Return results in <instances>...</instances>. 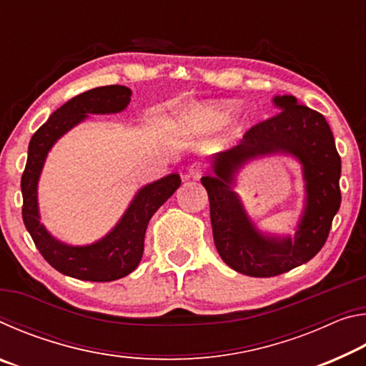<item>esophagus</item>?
Returning a JSON list of instances; mask_svg holds the SVG:
<instances>
[{
	"label": "esophagus",
	"mask_w": 366,
	"mask_h": 366,
	"mask_svg": "<svg viewBox=\"0 0 366 366\" xmlns=\"http://www.w3.org/2000/svg\"><path fill=\"white\" fill-rule=\"evenodd\" d=\"M205 174V166L202 163H192L187 169V177L189 179H200Z\"/></svg>",
	"instance_id": "34e87169"
}]
</instances>
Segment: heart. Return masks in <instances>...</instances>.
<instances>
[{
	"mask_svg": "<svg viewBox=\"0 0 366 366\" xmlns=\"http://www.w3.org/2000/svg\"><path fill=\"white\" fill-rule=\"evenodd\" d=\"M232 103H208L195 108L187 117L190 126L198 129H212L216 126H222L234 114Z\"/></svg>",
	"mask_w": 366,
	"mask_h": 366,
	"instance_id": "heart-1",
	"label": "heart"
}]
</instances>
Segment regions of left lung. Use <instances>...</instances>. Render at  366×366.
<instances>
[{
  "mask_svg": "<svg viewBox=\"0 0 366 366\" xmlns=\"http://www.w3.org/2000/svg\"><path fill=\"white\" fill-rule=\"evenodd\" d=\"M272 102L280 113L249 129L231 150L216 153L213 172L202 177L216 250L234 271L253 277L282 274L312 259L323 249L340 207V157L325 116L292 95ZM269 154H290L302 164L306 207L294 239L258 232L232 189L245 162Z\"/></svg>",
  "mask_w": 366,
  "mask_h": 366,
  "instance_id": "8db88e82",
  "label": "left lung"
}]
</instances>
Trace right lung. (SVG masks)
Returning a JSON list of instances; mask_svg holds the SVG:
<instances>
[{"instance_id":"1","label":"right lung","mask_w":366,"mask_h":366,"mask_svg":"<svg viewBox=\"0 0 366 366\" xmlns=\"http://www.w3.org/2000/svg\"><path fill=\"white\" fill-rule=\"evenodd\" d=\"M131 89L107 85L71 98L49 116L29 144L27 164L21 179L22 219L41 257L54 269L82 281L109 282L137 268L144 255L145 231L157 209L181 185L179 174H169L142 187L111 231L89 245H67L54 239L40 222L39 179L48 152L58 139L89 117V114L121 113L131 103Z\"/></svg>"}]
</instances>
